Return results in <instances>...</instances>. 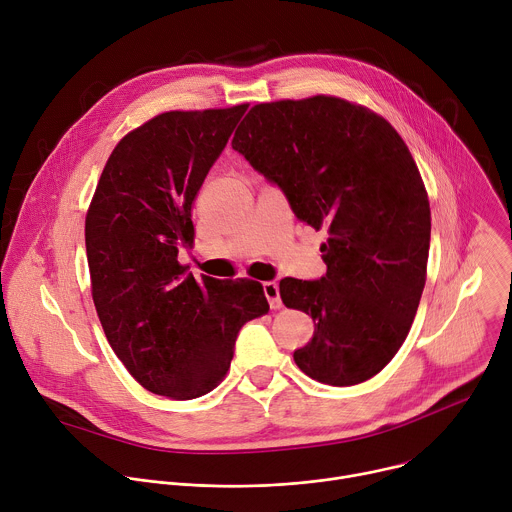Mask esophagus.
I'll list each match as a JSON object with an SVG mask.
<instances>
[{"instance_id":"1","label":"esophagus","mask_w":512,"mask_h":512,"mask_svg":"<svg viewBox=\"0 0 512 512\" xmlns=\"http://www.w3.org/2000/svg\"><path fill=\"white\" fill-rule=\"evenodd\" d=\"M263 294L271 306V310H279L283 304H281V298H279V285L275 281H267L263 283Z\"/></svg>"}]
</instances>
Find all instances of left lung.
Here are the masks:
<instances>
[{"instance_id":"8db88e82","label":"left lung","mask_w":512,"mask_h":512,"mask_svg":"<svg viewBox=\"0 0 512 512\" xmlns=\"http://www.w3.org/2000/svg\"><path fill=\"white\" fill-rule=\"evenodd\" d=\"M233 150L328 233L322 279L279 281L283 304L314 320L300 371L332 387L369 381L405 342L427 275L431 212L405 141L375 111L314 95L251 107Z\"/></svg>"}]
</instances>
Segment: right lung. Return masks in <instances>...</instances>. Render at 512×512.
Wrapping results in <instances>:
<instances>
[{
  "label": "right lung",
  "instance_id": "obj_1",
  "mask_svg": "<svg viewBox=\"0 0 512 512\" xmlns=\"http://www.w3.org/2000/svg\"><path fill=\"white\" fill-rule=\"evenodd\" d=\"M168 111L111 152L85 218L91 294L129 375L186 401L227 377L239 330L269 312L253 279H196L178 261L194 243L192 204L247 111Z\"/></svg>",
  "mask_w": 512,
  "mask_h": 512
}]
</instances>
